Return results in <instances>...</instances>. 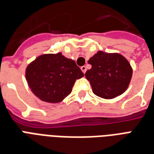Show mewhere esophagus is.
Segmentation results:
<instances>
[{
	"mask_svg": "<svg viewBox=\"0 0 154 154\" xmlns=\"http://www.w3.org/2000/svg\"><path fill=\"white\" fill-rule=\"evenodd\" d=\"M81 71H83V73H85L86 71H87V68H86V66H81Z\"/></svg>",
	"mask_w": 154,
	"mask_h": 154,
	"instance_id": "obj_1",
	"label": "esophagus"
}]
</instances>
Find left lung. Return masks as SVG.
<instances>
[{"instance_id": "1", "label": "left lung", "mask_w": 154, "mask_h": 154, "mask_svg": "<svg viewBox=\"0 0 154 154\" xmlns=\"http://www.w3.org/2000/svg\"><path fill=\"white\" fill-rule=\"evenodd\" d=\"M88 63L91 68L86 71L85 76L96 96L112 99L128 88L133 70L122 55L98 51L88 60Z\"/></svg>"}]
</instances>
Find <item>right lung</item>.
<instances>
[{"instance_id":"right-lung-1","label":"right lung","mask_w":154,"mask_h":154,"mask_svg":"<svg viewBox=\"0 0 154 154\" xmlns=\"http://www.w3.org/2000/svg\"><path fill=\"white\" fill-rule=\"evenodd\" d=\"M83 76L75 62L62 53L39 56L26 71V80L33 93L48 103L61 102L71 93L76 79Z\"/></svg>"}]
</instances>
